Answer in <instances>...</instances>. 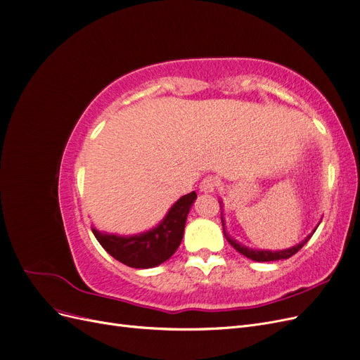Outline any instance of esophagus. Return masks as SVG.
Masks as SVG:
<instances>
[{"mask_svg":"<svg viewBox=\"0 0 360 360\" xmlns=\"http://www.w3.org/2000/svg\"><path fill=\"white\" fill-rule=\"evenodd\" d=\"M217 188V180L214 177H205L201 183H200V191L204 193H210L214 192Z\"/></svg>","mask_w":360,"mask_h":360,"instance_id":"1","label":"esophagus"}]
</instances>
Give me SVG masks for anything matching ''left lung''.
<instances>
[{"label": "left lung", "instance_id": "obj_1", "mask_svg": "<svg viewBox=\"0 0 360 360\" xmlns=\"http://www.w3.org/2000/svg\"><path fill=\"white\" fill-rule=\"evenodd\" d=\"M221 204H222V202H221ZM221 209H222V207H221ZM221 221H222V228H224V236H225V238L228 240V243H230V245L237 250V252H240V254L245 255L246 258L254 259V261H278V259H287V258L292 257L296 252H299V250L304 246V243H307V242L309 240L311 236L314 234V231L317 230V228H315V230L312 231V234H309L307 238H304L303 242H300L299 245L292 246V248H290V249H282V250H259V249H252V248L243 246L242 243H238L237 240H234V238L225 231L224 217H221Z\"/></svg>", "mask_w": 360, "mask_h": 360}]
</instances>
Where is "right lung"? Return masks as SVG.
Listing matches in <instances>:
<instances>
[{
  "label": "right lung",
  "instance_id": "obj_1",
  "mask_svg": "<svg viewBox=\"0 0 360 360\" xmlns=\"http://www.w3.org/2000/svg\"><path fill=\"white\" fill-rule=\"evenodd\" d=\"M197 193L183 195L153 230L135 236H117L96 230L93 234L108 254L134 269H151L171 258L181 243L188 213Z\"/></svg>",
  "mask_w": 360,
  "mask_h": 360
}]
</instances>
